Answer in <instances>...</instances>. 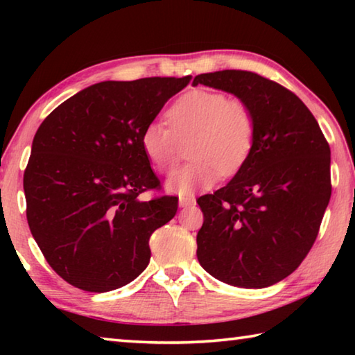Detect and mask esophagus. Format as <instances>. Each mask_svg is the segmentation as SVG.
Returning <instances> with one entry per match:
<instances>
[{"label":"esophagus","instance_id":"1","mask_svg":"<svg viewBox=\"0 0 355 355\" xmlns=\"http://www.w3.org/2000/svg\"><path fill=\"white\" fill-rule=\"evenodd\" d=\"M196 203V199H194V196H182L180 197V200H178V205L182 207V208H188V207H192Z\"/></svg>","mask_w":355,"mask_h":355}]
</instances>
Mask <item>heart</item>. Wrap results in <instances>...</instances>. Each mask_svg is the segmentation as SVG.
I'll use <instances>...</instances> for the list:
<instances>
[{
	"instance_id": "b5f03b06",
	"label": "heart",
	"mask_w": 355,
	"mask_h": 355,
	"mask_svg": "<svg viewBox=\"0 0 355 355\" xmlns=\"http://www.w3.org/2000/svg\"><path fill=\"white\" fill-rule=\"evenodd\" d=\"M167 123L150 122L141 133V148L161 175H171L189 144L192 163L169 182L177 194L207 189L224 175L241 171L254 150L257 125L250 106L241 98L208 89H191L166 112Z\"/></svg>"
}]
</instances>
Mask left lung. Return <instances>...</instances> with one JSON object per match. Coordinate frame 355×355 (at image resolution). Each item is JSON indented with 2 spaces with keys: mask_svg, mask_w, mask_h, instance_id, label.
<instances>
[{
  "mask_svg": "<svg viewBox=\"0 0 355 355\" xmlns=\"http://www.w3.org/2000/svg\"><path fill=\"white\" fill-rule=\"evenodd\" d=\"M250 106V158L224 188L197 199V258L214 279L266 288L296 271L313 245L332 194L330 147L313 114L282 84L248 70L197 75Z\"/></svg>",
  "mask_w": 355,
  "mask_h": 355,
  "instance_id": "8db88e82",
  "label": "left lung"
}]
</instances>
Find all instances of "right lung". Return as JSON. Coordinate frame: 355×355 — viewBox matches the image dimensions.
I'll return each instance as SVG.
<instances>
[{"instance_id":"1","label":"right lung","mask_w":355,"mask_h":355,"mask_svg":"<svg viewBox=\"0 0 355 355\" xmlns=\"http://www.w3.org/2000/svg\"><path fill=\"white\" fill-rule=\"evenodd\" d=\"M191 81H103L59 105L34 136L23 177L26 219L58 275L105 293L133 282L150 261V236L177 213L141 148V133Z\"/></svg>"}]
</instances>
